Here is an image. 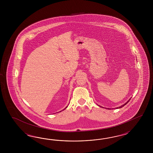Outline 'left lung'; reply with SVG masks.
I'll use <instances>...</instances> for the list:
<instances>
[{
    "instance_id": "left-lung-1",
    "label": "left lung",
    "mask_w": 153,
    "mask_h": 153,
    "mask_svg": "<svg viewBox=\"0 0 153 153\" xmlns=\"http://www.w3.org/2000/svg\"><path fill=\"white\" fill-rule=\"evenodd\" d=\"M130 99H129V100H128V101H127V102H126V103H125V104H123V105H121V106H120V107H117V108H116V109H119V108H122V107H124V106H125V105L126 104H127V103H128V102H129V101H130ZM99 106H100V105H99ZM107 109H110V108H107Z\"/></svg>"
}]
</instances>
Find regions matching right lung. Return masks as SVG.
I'll list each match as a JSON object with an SVG mask.
<instances>
[{
	"label": "right lung",
	"mask_w": 153,
	"mask_h": 153,
	"mask_svg": "<svg viewBox=\"0 0 153 153\" xmlns=\"http://www.w3.org/2000/svg\"><path fill=\"white\" fill-rule=\"evenodd\" d=\"M67 107H68V106H67ZM67 107H66V108H67ZM65 109H63V110H65Z\"/></svg>",
	"instance_id": "right-lung-1"
}]
</instances>
